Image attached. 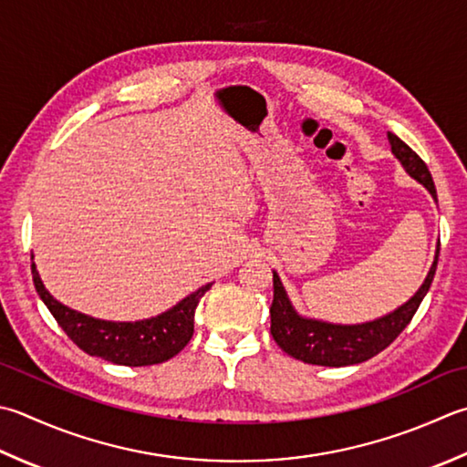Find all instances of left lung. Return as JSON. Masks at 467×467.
I'll return each mask as SVG.
<instances>
[{
  "instance_id": "left-lung-1",
  "label": "left lung",
  "mask_w": 467,
  "mask_h": 467,
  "mask_svg": "<svg viewBox=\"0 0 467 467\" xmlns=\"http://www.w3.org/2000/svg\"><path fill=\"white\" fill-rule=\"evenodd\" d=\"M390 150L395 158L400 161L410 178H415L419 184H423L429 194L437 200L435 184L429 171L427 163L409 148V145L399 140L395 133L389 131ZM437 249L435 261L429 269L423 285L419 287L417 294L410 297L407 304L397 307L395 312L372 319L367 324H330L322 319H309L299 316L285 294V287L279 275L273 271V304H271V336L277 342L283 352L294 356L296 360L306 364H317V367H350V364H360L372 358L379 352L387 348L395 337L405 330L415 312L421 306L423 297L427 296L431 281L435 277Z\"/></svg>"
}]
</instances>
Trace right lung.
<instances>
[{
	"label": "right lung",
	"instance_id": "obj_1",
	"mask_svg": "<svg viewBox=\"0 0 467 467\" xmlns=\"http://www.w3.org/2000/svg\"><path fill=\"white\" fill-rule=\"evenodd\" d=\"M32 279L46 307L82 352L113 364H123V367H150V364L166 362L184 350L194 334L198 301L213 287V283H206L158 317L141 319V322H105V319L75 312L54 299L46 291L34 263Z\"/></svg>",
	"mask_w": 467,
	"mask_h": 467
}]
</instances>
